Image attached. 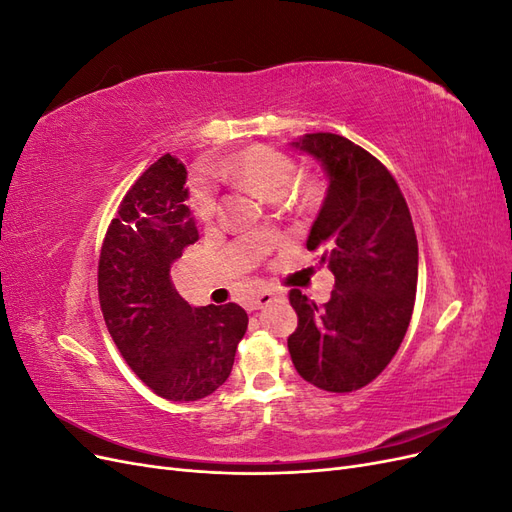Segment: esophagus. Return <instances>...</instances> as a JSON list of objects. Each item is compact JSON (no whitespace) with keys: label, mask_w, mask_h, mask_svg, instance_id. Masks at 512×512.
<instances>
[{"label":"esophagus","mask_w":512,"mask_h":512,"mask_svg":"<svg viewBox=\"0 0 512 512\" xmlns=\"http://www.w3.org/2000/svg\"><path fill=\"white\" fill-rule=\"evenodd\" d=\"M280 299V294L277 292H273V290H260L258 294H256V299H254V309H262V307H267V305H271L273 301H277Z\"/></svg>","instance_id":"obj_1"}]
</instances>
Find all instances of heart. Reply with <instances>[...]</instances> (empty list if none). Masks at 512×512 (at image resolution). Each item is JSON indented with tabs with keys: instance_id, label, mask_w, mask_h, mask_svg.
Here are the masks:
<instances>
[{
	"instance_id": "1",
	"label": "heart",
	"mask_w": 512,
	"mask_h": 512,
	"mask_svg": "<svg viewBox=\"0 0 512 512\" xmlns=\"http://www.w3.org/2000/svg\"><path fill=\"white\" fill-rule=\"evenodd\" d=\"M220 173L245 183L262 198L280 200L286 196L301 211L318 207L324 196V185L318 177H305L290 186L294 173H297V162L290 153L271 145H252L243 149L239 156L220 168ZM190 207L198 220H211L215 215L218 200H215L213 183L207 175H196L190 181Z\"/></svg>"
}]
</instances>
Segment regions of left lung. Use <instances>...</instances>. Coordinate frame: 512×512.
<instances>
[{"mask_svg":"<svg viewBox=\"0 0 512 512\" xmlns=\"http://www.w3.org/2000/svg\"><path fill=\"white\" fill-rule=\"evenodd\" d=\"M292 145L327 168L307 250H324L335 290L322 305L290 290L299 318L290 359L318 389L352 393L382 374L408 331L418 280L412 215L391 170L348 138L314 132Z\"/></svg>","mask_w":512,"mask_h":512,"instance_id":"8db88e82","label":"left lung"}]
</instances>
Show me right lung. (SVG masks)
I'll use <instances>...</instances> for the list:
<instances>
[{"instance_id": "add662e5", "label": "right lung", "mask_w": 512, "mask_h": 512, "mask_svg": "<svg viewBox=\"0 0 512 512\" xmlns=\"http://www.w3.org/2000/svg\"><path fill=\"white\" fill-rule=\"evenodd\" d=\"M185 166L166 153L134 181L108 224L98 262L106 329L123 361L168 401H198L228 380L247 329L237 303L192 307L170 265L198 241Z\"/></svg>"}]
</instances>
